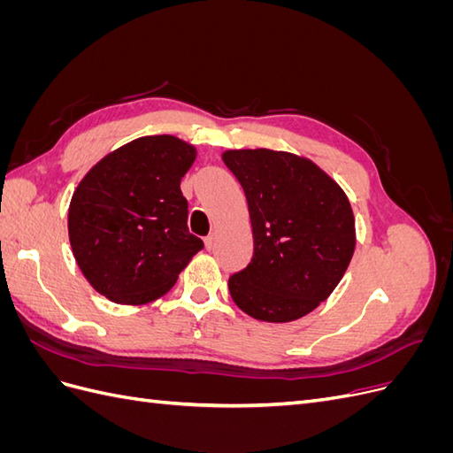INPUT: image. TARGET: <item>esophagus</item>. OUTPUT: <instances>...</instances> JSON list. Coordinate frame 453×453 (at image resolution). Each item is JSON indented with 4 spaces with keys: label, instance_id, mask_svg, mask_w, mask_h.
I'll return each instance as SVG.
<instances>
[{
    "label": "esophagus",
    "instance_id": "esophagus-1",
    "mask_svg": "<svg viewBox=\"0 0 453 453\" xmlns=\"http://www.w3.org/2000/svg\"><path fill=\"white\" fill-rule=\"evenodd\" d=\"M213 243H215V236H213V234H210V236H205V238H203L205 250H211V248H213Z\"/></svg>",
    "mask_w": 453,
    "mask_h": 453
}]
</instances>
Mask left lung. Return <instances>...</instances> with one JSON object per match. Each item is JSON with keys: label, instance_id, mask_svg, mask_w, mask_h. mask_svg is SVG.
I'll return each instance as SVG.
<instances>
[{"label": "left lung", "instance_id": "left-lung-1", "mask_svg": "<svg viewBox=\"0 0 453 453\" xmlns=\"http://www.w3.org/2000/svg\"><path fill=\"white\" fill-rule=\"evenodd\" d=\"M250 205L253 258L228 291L251 318L287 323L318 308L344 276L355 219L340 185L318 164L285 150H225Z\"/></svg>", "mask_w": 453, "mask_h": 453}]
</instances>
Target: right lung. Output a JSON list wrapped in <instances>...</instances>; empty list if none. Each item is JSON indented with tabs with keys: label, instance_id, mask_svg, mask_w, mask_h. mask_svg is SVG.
Listing matches in <instances>:
<instances>
[{
	"label": "right lung",
	"instance_id": "add662e5",
	"mask_svg": "<svg viewBox=\"0 0 453 453\" xmlns=\"http://www.w3.org/2000/svg\"><path fill=\"white\" fill-rule=\"evenodd\" d=\"M196 149L175 135H145L115 149L83 177L67 211L77 266L117 304L166 295L203 242L187 226L181 177Z\"/></svg>",
	"mask_w": 453,
	"mask_h": 453
}]
</instances>
